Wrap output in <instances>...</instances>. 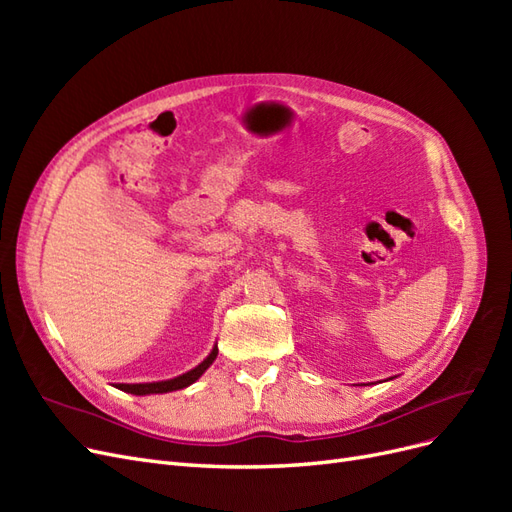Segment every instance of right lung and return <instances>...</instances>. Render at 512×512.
<instances>
[{
  "label": "right lung",
  "instance_id": "add662e5",
  "mask_svg": "<svg viewBox=\"0 0 512 512\" xmlns=\"http://www.w3.org/2000/svg\"><path fill=\"white\" fill-rule=\"evenodd\" d=\"M215 356H218V344L211 348V352L207 354V359L203 363H198L194 369L185 371V374L170 378V380H158V382H138V384H115V389L130 393V395H162V393H173V391H181L185 386L194 384L205 371L213 365Z\"/></svg>",
  "mask_w": 512,
  "mask_h": 512
}]
</instances>
